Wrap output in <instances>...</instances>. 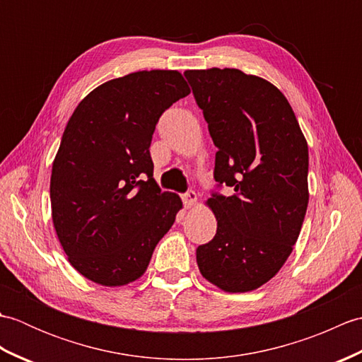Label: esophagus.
<instances>
[{
    "mask_svg": "<svg viewBox=\"0 0 362 362\" xmlns=\"http://www.w3.org/2000/svg\"><path fill=\"white\" fill-rule=\"evenodd\" d=\"M182 201H183V204H185L187 209H191V206H193L197 201V194L193 189H188L185 194H182Z\"/></svg>",
    "mask_w": 362,
    "mask_h": 362,
    "instance_id": "1",
    "label": "esophagus"
}]
</instances>
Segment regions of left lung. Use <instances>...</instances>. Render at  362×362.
<instances>
[{
    "mask_svg": "<svg viewBox=\"0 0 362 362\" xmlns=\"http://www.w3.org/2000/svg\"><path fill=\"white\" fill-rule=\"evenodd\" d=\"M216 146L209 205L218 228L199 245L206 280L227 292L259 288L292 252L308 206V144L281 91L235 68L183 73ZM222 186L232 197L218 193Z\"/></svg>",
    "mask_w": 362,
    "mask_h": 362,
    "instance_id": "8db88e82",
    "label": "left lung"
}]
</instances>
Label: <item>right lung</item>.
Instances as JSON below:
<instances>
[{
    "mask_svg": "<svg viewBox=\"0 0 362 362\" xmlns=\"http://www.w3.org/2000/svg\"><path fill=\"white\" fill-rule=\"evenodd\" d=\"M189 95L179 71H136L76 107L51 173L59 241L86 279L121 286L141 276L182 209L153 180L151 141L165 110Z\"/></svg>",
    "mask_w": 362,
    "mask_h": 362,
    "instance_id": "obj_1",
    "label": "right lung"
}]
</instances>
